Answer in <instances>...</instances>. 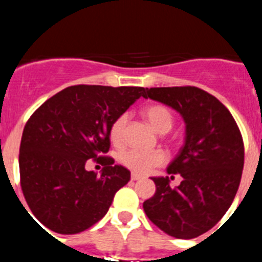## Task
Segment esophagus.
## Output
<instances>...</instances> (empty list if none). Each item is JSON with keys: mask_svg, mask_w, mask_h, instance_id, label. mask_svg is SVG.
<instances>
[{"mask_svg": "<svg viewBox=\"0 0 262 262\" xmlns=\"http://www.w3.org/2000/svg\"><path fill=\"white\" fill-rule=\"evenodd\" d=\"M130 179H132V180H133V181H136V180H140V179H142V176L138 175V173H136V172H132Z\"/></svg>", "mask_w": 262, "mask_h": 262, "instance_id": "1", "label": "esophagus"}]
</instances>
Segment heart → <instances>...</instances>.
<instances>
[{
  "mask_svg": "<svg viewBox=\"0 0 262 262\" xmlns=\"http://www.w3.org/2000/svg\"><path fill=\"white\" fill-rule=\"evenodd\" d=\"M143 117L146 121L151 125L157 133L164 134L171 130L175 117L168 107L163 104H150L142 111ZM126 122H128V115L122 114L117 116L111 124L110 128V137L111 141L116 145L122 142V137H124V129H125ZM121 163L126 168L132 169L138 173H146V172L151 171L152 168L166 162V155L162 151H142V150H136L132 148L128 151H124L120 157Z\"/></svg>",
  "mask_w": 262,
  "mask_h": 262,
  "instance_id": "obj_1",
  "label": "heart"
}]
</instances>
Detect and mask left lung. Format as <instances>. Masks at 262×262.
I'll return each mask as SVG.
<instances>
[{
    "label": "left lung",
    "instance_id": "obj_1",
    "mask_svg": "<svg viewBox=\"0 0 262 262\" xmlns=\"http://www.w3.org/2000/svg\"><path fill=\"white\" fill-rule=\"evenodd\" d=\"M143 98L169 105L185 121V143L167 168L183 181L171 188L168 176L151 178L157 190L143 210L169 236L193 239L213 228L234 201L244 166L242 133L230 111L199 87H151Z\"/></svg>",
    "mask_w": 262,
    "mask_h": 262
}]
</instances>
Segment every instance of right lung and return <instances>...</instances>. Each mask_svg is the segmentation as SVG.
Returning a JSON list of instances; mask_svg holds the SVG:
<instances>
[{
  "mask_svg": "<svg viewBox=\"0 0 262 262\" xmlns=\"http://www.w3.org/2000/svg\"><path fill=\"white\" fill-rule=\"evenodd\" d=\"M143 87L77 84L63 89L35 111L23 129L20 187L28 207L47 228L73 235L107 214L130 172L105 157L110 128L145 95ZM94 159L102 176L84 168Z\"/></svg>",
  "mask_w": 262,
  "mask_h": 262,
  "instance_id": "1",
  "label": "right lung"
}]
</instances>
